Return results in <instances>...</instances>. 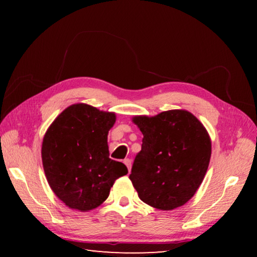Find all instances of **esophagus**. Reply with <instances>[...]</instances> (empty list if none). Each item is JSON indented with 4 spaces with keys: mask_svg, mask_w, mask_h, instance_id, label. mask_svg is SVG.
<instances>
[{
    "mask_svg": "<svg viewBox=\"0 0 257 257\" xmlns=\"http://www.w3.org/2000/svg\"><path fill=\"white\" fill-rule=\"evenodd\" d=\"M123 163L125 164V167L128 168V171L130 172V170H132V160H129V159H125V160L123 161Z\"/></svg>",
    "mask_w": 257,
    "mask_h": 257,
    "instance_id": "obj_1",
    "label": "esophagus"
}]
</instances>
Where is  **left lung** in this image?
<instances>
[{
    "label": "left lung",
    "mask_w": 257,
    "mask_h": 257,
    "mask_svg": "<svg viewBox=\"0 0 257 257\" xmlns=\"http://www.w3.org/2000/svg\"><path fill=\"white\" fill-rule=\"evenodd\" d=\"M133 122L144 136L129 176L139 198L163 211L182 206L197 191L210 163L205 127L186 110L137 115Z\"/></svg>",
    "instance_id": "1"
}]
</instances>
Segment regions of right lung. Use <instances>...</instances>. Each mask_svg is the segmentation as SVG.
<instances>
[{"instance_id": "1", "label": "right lung", "mask_w": 257, "mask_h": 257, "mask_svg": "<svg viewBox=\"0 0 257 257\" xmlns=\"http://www.w3.org/2000/svg\"><path fill=\"white\" fill-rule=\"evenodd\" d=\"M115 113L84 103L61 112L45 133L43 168L52 190L68 207L87 212L105 201L123 163L108 158L107 134Z\"/></svg>"}]
</instances>
